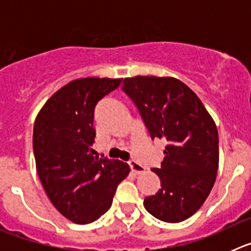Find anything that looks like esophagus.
Wrapping results in <instances>:
<instances>
[{
    "label": "esophagus",
    "mask_w": 251,
    "mask_h": 251,
    "mask_svg": "<svg viewBox=\"0 0 251 251\" xmlns=\"http://www.w3.org/2000/svg\"><path fill=\"white\" fill-rule=\"evenodd\" d=\"M129 167L130 170H132V172H134L136 175H139V174H143L145 172V166H142L141 163H138L137 161H130L129 162Z\"/></svg>",
    "instance_id": "obj_1"
}]
</instances>
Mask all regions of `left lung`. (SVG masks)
<instances>
[{
  "label": "left lung",
  "mask_w": 251,
  "mask_h": 251,
  "mask_svg": "<svg viewBox=\"0 0 251 251\" xmlns=\"http://www.w3.org/2000/svg\"><path fill=\"white\" fill-rule=\"evenodd\" d=\"M122 89L134 101L151 138L165 139V158L153 172L161 179L145 199L151 215L181 223L202 206L219 168V134L200 98L172 76L126 77Z\"/></svg>",
  "instance_id": "left-lung-1"
}]
</instances>
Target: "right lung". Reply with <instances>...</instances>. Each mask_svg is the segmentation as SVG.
<instances>
[{
  "instance_id": "right-lung-1",
  "label": "right lung",
  "mask_w": 251,
  "mask_h": 251,
  "mask_svg": "<svg viewBox=\"0 0 251 251\" xmlns=\"http://www.w3.org/2000/svg\"><path fill=\"white\" fill-rule=\"evenodd\" d=\"M122 79L81 77L60 88L34 126L36 171L49 200L75 224H90L110 208L117 186L129 174L118 159L93 156L94 108Z\"/></svg>"
}]
</instances>
